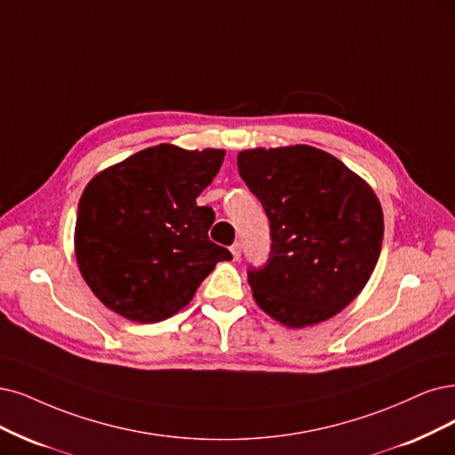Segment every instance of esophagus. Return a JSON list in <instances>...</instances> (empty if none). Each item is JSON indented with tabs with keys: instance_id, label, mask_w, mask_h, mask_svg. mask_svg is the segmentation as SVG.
Masks as SVG:
<instances>
[{
	"instance_id": "obj_1",
	"label": "esophagus",
	"mask_w": 455,
	"mask_h": 455,
	"mask_svg": "<svg viewBox=\"0 0 455 455\" xmlns=\"http://www.w3.org/2000/svg\"><path fill=\"white\" fill-rule=\"evenodd\" d=\"M230 253H232V259L234 260H240V257H242V243H234L232 247H230Z\"/></svg>"
}]
</instances>
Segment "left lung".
<instances>
[{
	"label": "left lung",
	"instance_id": "1",
	"mask_svg": "<svg viewBox=\"0 0 455 455\" xmlns=\"http://www.w3.org/2000/svg\"><path fill=\"white\" fill-rule=\"evenodd\" d=\"M238 171L272 230L267 264L247 277L257 306L294 330L343 311L380 255L384 217L371 185L307 144L243 149Z\"/></svg>",
	"mask_w": 455,
	"mask_h": 455
}]
</instances>
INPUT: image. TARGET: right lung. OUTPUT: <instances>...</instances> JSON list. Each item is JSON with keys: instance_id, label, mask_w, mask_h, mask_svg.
<instances>
[{"instance_id": "1", "label": "right lung", "mask_w": 455, "mask_h": 455, "mask_svg": "<svg viewBox=\"0 0 455 455\" xmlns=\"http://www.w3.org/2000/svg\"><path fill=\"white\" fill-rule=\"evenodd\" d=\"M225 149L146 148L90 180L78 202L75 257L100 304L132 323H161L193 299L230 251L213 243V210L196 206Z\"/></svg>"}]
</instances>
